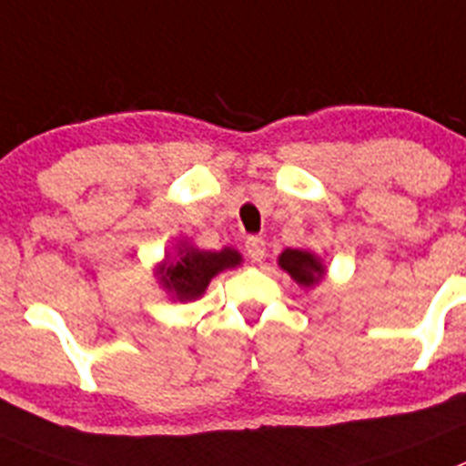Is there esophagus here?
<instances>
[{
	"label": "esophagus",
	"mask_w": 466,
	"mask_h": 466,
	"mask_svg": "<svg viewBox=\"0 0 466 466\" xmlns=\"http://www.w3.org/2000/svg\"><path fill=\"white\" fill-rule=\"evenodd\" d=\"M246 253H248V258L255 259V262H262L264 255H267V246H264V238L250 237L248 241H246Z\"/></svg>",
	"instance_id": "obj_1"
}]
</instances>
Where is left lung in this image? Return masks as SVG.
Wrapping results in <instances>:
<instances>
[{"mask_svg":"<svg viewBox=\"0 0 466 466\" xmlns=\"http://www.w3.org/2000/svg\"><path fill=\"white\" fill-rule=\"evenodd\" d=\"M279 267L285 274H290V279L301 288H313L327 274L322 259L306 248H285L279 255Z\"/></svg>","mask_w":466,"mask_h":466,"instance_id":"8db88e82","label":"left lung"}]
</instances>
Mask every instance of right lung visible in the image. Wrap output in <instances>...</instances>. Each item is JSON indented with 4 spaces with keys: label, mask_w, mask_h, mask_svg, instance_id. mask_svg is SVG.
<instances>
[{
    "label": "right lung",
    "mask_w": 466,
    "mask_h": 466,
    "mask_svg": "<svg viewBox=\"0 0 466 466\" xmlns=\"http://www.w3.org/2000/svg\"><path fill=\"white\" fill-rule=\"evenodd\" d=\"M241 253L232 246H225L223 250H199L187 238H178L155 267V279L171 301H195L204 297L208 283L220 271L241 267Z\"/></svg>",
    "instance_id": "1"
}]
</instances>
